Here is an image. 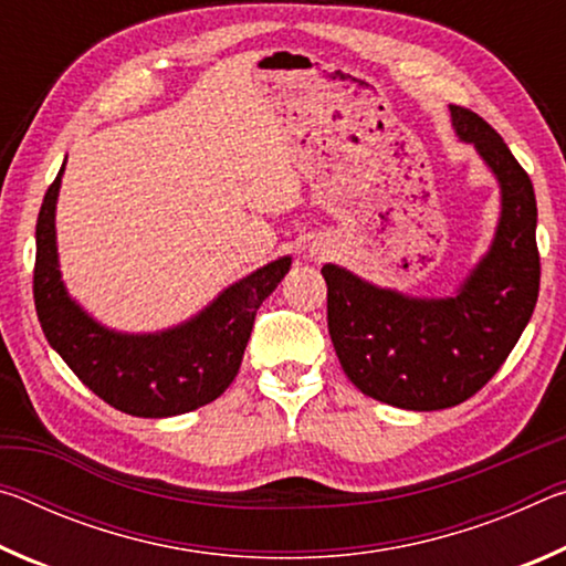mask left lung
I'll return each mask as SVG.
<instances>
[{"instance_id": "left-lung-1", "label": "left lung", "mask_w": 566, "mask_h": 566, "mask_svg": "<svg viewBox=\"0 0 566 566\" xmlns=\"http://www.w3.org/2000/svg\"><path fill=\"white\" fill-rule=\"evenodd\" d=\"M457 137L474 145L502 189L494 242L462 286L444 300L381 290L324 264L327 324L344 375L385 405L434 411L462 405L490 381L539 294L536 199L510 147L472 109L449 107Z\"/></svg>"}]
</instances>
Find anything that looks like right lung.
Wrapping results in <instances>:
<instances>
[{"label":"right lung","instance_id":"obj_1","mask_svg":"<svg viewBox=\"0 0 566 566\" xmlns=\"http://www.w3.org/2000/svg\"><path fill=\"white\" fill-rule=\"evenodd\" d=\"M64 165L36 217L34 306L42 332L84 387L132 417L161 419L214 401L242 364L256 310L290 272L280 256L217 296L197 317L157 334H122L102 327L62 282L54 209Z\"/></svg>","mask_w":566,"mask_h":566}]
</instances>
